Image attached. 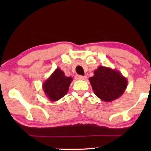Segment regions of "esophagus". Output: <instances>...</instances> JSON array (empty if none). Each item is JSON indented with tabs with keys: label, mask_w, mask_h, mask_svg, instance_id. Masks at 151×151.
<instances>
[{
	"label": "esophagus",
	"mask_w": 151,
	"mask_h": 151,
	"mask_svg": "<svg viewBox=\"0 0 151 151\" xmlns=\"http://www.w3.org/2000/svg\"><path fill=\"white\" fill-rule=\"evenodd\" d=\"M76 78L77 80H85L86 79V76H76Z\"/></svg>",
	"instance_id": "34e87169"
}]
</instances>
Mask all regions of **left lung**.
I'll return each instance as SVG.
<instances>
[{"label":"left lung","mask_w":151,"mask_h":151,"mask_svg":"<svg viewBox=\"0 0 151 151\" xmlns=\"http://www.w3.org/2000/svg\"><path fill=\"white\" fill-rule=\"evenodd\" d=\"M94 93L100 100L110 102L119 98L127 87V78L119 71L99 66L89 78Z\"/></svg>","instance_id":"obj_1"}]
</instances>
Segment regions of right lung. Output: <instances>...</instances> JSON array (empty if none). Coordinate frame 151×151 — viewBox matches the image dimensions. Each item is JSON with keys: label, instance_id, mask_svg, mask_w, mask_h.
I'll return each instance as SVG.
<instances>
[{"label": "right lung", "instance_id": "obj_1", "mask_svg": "<svg viewBox=\"0 0 151 151\" xmlns=\"http://www.w3.org/2000/svg\"><path fill=\"white\" fill-rule=\"evenodd\" d=\"M72 80L73 78L67 77L60 69L57 68L42 84L45 96L53 102L60 100L67 93Z\"/></svg>", "mask_w": 151, "mask_h": 151}]
</instances>
